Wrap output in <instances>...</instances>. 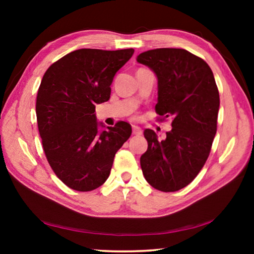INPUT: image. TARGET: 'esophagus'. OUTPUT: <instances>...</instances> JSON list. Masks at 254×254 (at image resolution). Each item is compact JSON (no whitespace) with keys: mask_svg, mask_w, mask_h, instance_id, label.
<instances>
[{"mask_svg":"<svg viewBox=\"0 0 254 254\" xmlns=\"http://www.w3.org/2000/svg\"><path fill=\"white\" fill-rule=\"evenodd\" d=\"M133 134L134 135H141L142 134V129L138 126H136V125H133Z\"/></svg>","mask_w":254,"mask_h":254,"instance_id":"esophagus-1","label":"esophagus"}]
</instances>
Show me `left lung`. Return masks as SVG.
Returning <instances> with one entry per match:
<instances>
[{
  "mask_svg": "<svg viewBox=\"0 0 254 254\" xmlns=\"http://www.w3.org/2000/svg\"><path fill=\"white\" fill-rule=\"evenodd\" d=\"M136 61L157 77L156 112L172 118L164 140L144 130L148 149L140 158L142 172L154 189L176 192L195 178L209 156L220 109L216 83L209 65L183 48L147 51Z\"/></svg>",
  "mask_w": 254,
  "mask_h": 254,
  "instance_id": "8db88e82",
  "label": "left lung"
}]
</instances>
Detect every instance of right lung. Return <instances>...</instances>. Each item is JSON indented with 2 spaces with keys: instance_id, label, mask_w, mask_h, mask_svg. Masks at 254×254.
<instances>
[{
  "instance_id": "obj_1",
  "label": "right lung",
  "mask_w": 254,
  "mask_h": 254,
  "mask_svg": "<svg viewBox=\"0 0 254 254\" xmlns=\"http://www.w3.org/2000/svg\"><path fill=\"white\" fill-rule=\"evenodd\" d=\"M133 48H82L64 55L45 72L38 90V128L47 161L59 179L79 192L98 189L109 178L117 151L131 126L98 123L96 105L107 102L114 75Z\"/></svg>"
}]
</instances>
